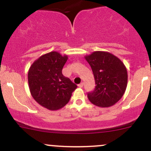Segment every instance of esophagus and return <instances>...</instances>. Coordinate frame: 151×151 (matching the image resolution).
<instances>
[{
	"label": "esophagus",
	"instance_id": "1",
	"mask_svg": "<svg viewBox=\"0 0 151 151\" xmlns=\"http://www.w3.org/2000/svg\"><path fill=\"white\" fill-rule=\"evenodd\" d=\"M83 86H84V83H82V82H81V84H79V85H78V86H79V88H82Z\"/></svg>",
	"mask_w": 151,
	"mask_h": 151
}]
</instances>
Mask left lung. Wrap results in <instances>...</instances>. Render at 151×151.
I'll return each instance as SVG.
<instances>
[{"label": "left lung", "instance_id": "1", "mask_svg": "<svg viewBox=\"0 0 151 151\" xmlns=\"http://www.w3.org/2000/svg\"><path fill=\"white\" fill-rule=\"evenodd\" d=\"M92 70L96 86L88 93L91 103L107 108L117 103L125 93L128 84L126 66L113 54L96 51L84 57Z\"/></svg>", "mask_w": 151, "mask_h": 151}]
</instances>
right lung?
<instances>
[{
  "label": "right lung",
  "mask_w": 151,
  "mask_h": 151,
  "mask_svg": "<svg viewBox=\"0 0 151 151\" xmlns=\"http://www.w3.org/2000/svg\"><path fill=\"white\" fill-rule=\"evenodd\" d=\"M67 60V55L50 52L35 60L28 70L31 95L40 105L50 111L65 106L77 87L62 73Z\"/></svg>",
  "instance_id": "1"
}]
</instances>
